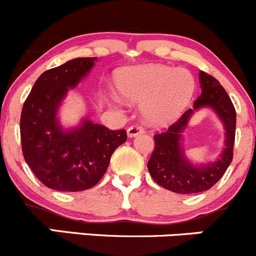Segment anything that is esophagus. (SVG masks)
<instances>
[{
	"label": "esophagus",
	"instance_id": "obj_1",
	"mask_svg": "<svg viewBox=\"0 0 256 256\" xmlns=\"http://www.w3.org/2000/svg\"><path fill=\"white\" fill-rule=\"evenodd\" d=\"M141 132H144V128H142L141 125H138V124H135V125L130 126V128H128V135L130 137H135Z\"/></svg>",
	"mask_w": 256,
	"mask_h": 256
}]
</instances>
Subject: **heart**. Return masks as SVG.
<instances>
[{"label": "heart", "mask_w": 256, "mask_h": 256, "mask_svg": "<svg viewBox=\"0 0 256 256\" xmlns=\"http://www.w3.org/2000/svg\"><path fill=\"white\" fill-rule=\"evenodd\" d=\"M116 86L128 100L144 102L142 112L148 122L166 125L176 120L188 106L195 82L184 68L146 64L121 70L116 76Z\"/></svg>", "instance_id": "obj_1"}]
</instances>
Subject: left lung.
<instances>
[{
    "label": "left lung",
    "mask_w": 256,
    "mask_h": 256,
    "mask_svg": "<svg viewBox=\"0 0 256 256\" xmlns=\"http://www.w3.org/2000/svg\"><path fill=\"white\" fill-rule=\"evenodd\" d=\"M200 84L202 92L194 103V109L186 110L166 130L153 136L154 148L147 168L158 185L173 192L196 194L211 189L223 176L233 160L236 122L234 106L224 88L214 76L201 71ZM202 106L214 108L225 124L228 131L226 148L217 162L205 167H194L184 158L178 140L193 110Z\"/></svg>",
    "instance_id": "1"
}]
</instances>
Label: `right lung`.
<instances>
[{
  "label": "right lung",
  "mask_w": 256,
  "mask_h": 256,
  "mask_svg": "<svg viewBox=\"0 0 256 256\" xmlns=\"http://www.w3.org/2000/svg\"><path fill=\"white\" fill-rule=\"evenodd\" d=\"M96 58H78L45 71L34 83L20 114L22 152L38 179L58 192L93 188L106 174L114 150L128 140L124 128L86 120L71 131L61 130L56 112L68 88L93 67Z\"/></svg>",
  "instance_id": "add662e5"
}]
</instances>
